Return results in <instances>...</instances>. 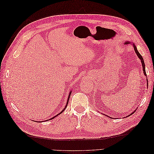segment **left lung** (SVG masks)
<instances>
[{
  "label": "left lung",
  "mask_w": 154,
  "mask_h": 154,
  "mask_svg": "<svg viewBox=\"0 0 154 154\" xmlns=\"http://www.w3.org/2000/svg\"><path fill=\"white\" fill-rule=\"evenodd\" d=\"M130 44L129 42H125V44ZM133 46H134V49L135 52H136V53L137 54V57H139V58L141 60V63H142V66H143V69L144 74V75H145V76H146V71H145V65H144V60H143V57H142V56L140 54V53H139L138 52V51H137V48L136 47V45H134V44H133ZM147 82H148V80H147ZM135 111H136V110H135ZM135 111H134V112H135ZM134 112L130 114V115L133 114ZM130 116V115H128V116Z\"/></svg>",
  "instance_id": "1"
}]
</instances>
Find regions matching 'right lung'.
<instances>
[{
    "label": "right lung",
    "mask_w": 154,
    "mask_h": 154,
    "mask_svg": "<svg viewBox=\"0 0 154 154\" xmlns=\"http://www.w3.org/2000/svg\"><path fill=\"white\" fill-rule=\"evenodd\" d=\"M71 92H70V93H69V96H68V99H67V105H66V107H65V108L62 110V111L61 112H60V114H57V116H54V117H53V118H51L50 119H53V118H54L55 117H56V116H58V115H59V114H61V113H62L64 111V110L65 109H66V107H67V104H68V102H69V97H70V96H71ZM46 121H47V120H46ZM46 121H45V122H46Z\"/></svg>",
    "instance_id": "right-lung-1"
}]
</instances>
